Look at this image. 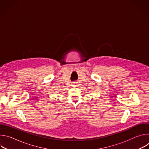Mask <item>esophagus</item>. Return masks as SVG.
I'll return each instance as SVG.
<instances>
[{
	"label": "esophagus",
	"mask_w": 149,
	"mask_h": 149,
	"mask_svg": "<svg viewBox=\"0 0 149 149\" xmlns=\"http://www.w3.org/2000/svg\"><path fill=\"white\" fill-rule=\"evenodd\" d=\"M72 86L76 87V86H77V82H72Z\"/></svg>",
	"instance_id": "34e87169"
}]
</instances>
